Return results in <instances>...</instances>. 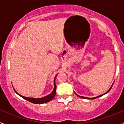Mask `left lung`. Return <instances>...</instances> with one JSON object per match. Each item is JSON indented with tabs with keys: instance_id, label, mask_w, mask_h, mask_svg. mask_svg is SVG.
I'll list each match as a JSON object with an SVG mask.
<instances>
[{
	"instance_id": "8db88e82",
	"label": "left lung",
	"mask_w": 124,
	"mask_h": 124,
	"mask_svg": "<svg viewBox=\"0 0 124 124\" xmlns=\"http://www.w3.org/2000/svg\"><path fill=\"white\" fill-rule=\"evenodd\" d=\"M113 84H112V86H111V87L110 88H109V90L108 91L106 92V93H104V94H102V95H99V96H97V97H94V98H86V97H83V96H80V95H78V94H76V95H78V96H79V97H81V98H82V99H97V98H98V97H101V96H102V95H104V94H107V93H108V92L110 90H111V88H112V86H113Z\"/></svg>"
}]
</instances>
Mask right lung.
<instances>
[{
    "label": "right lung",
    "instance_id": "right-lung-1",
    "mask_svg": "<svg viewBox=\"0 0 124 124\" xmlns=\"http://www.w3.org/2000/svg\"><path fill=\"white\" fill-rule=\"evenodd\" d=\"M57 75H56V76H55V78H54V90L53 91V92H52L51 94H49V95H48L47 96L44 97L38 98V99H36V98L26 97H24V96H23V95L19 94L18 93H16V91L15 90H14V91H15V93H16V94H18V95H20V97H21L22 98H23V99H25V100H26L29 101L31 102V103H34V104H43V103H47V102H48V101H49L53 100L54 98L55 95V94H56V85H55V78H56V76H57Z\"/></svg>",
    "mask_w": 124,
    "mask_h": 124
}]
</instances>
